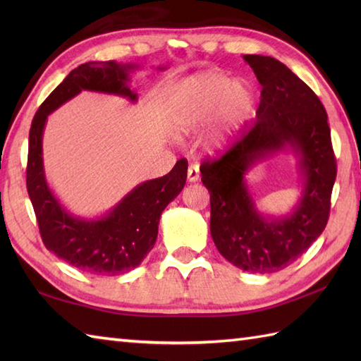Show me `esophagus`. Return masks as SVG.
Segmentation results:
<instances>
[{
  "label": "esophagus",
  "instance_id": "1",
  "mask_svg": "<svg viewBox=\"0 0 361 361\" xmlns=\"http://www.w3.org/2000/svg\"><path fill=\"white\" fill-rule=\"evenodd\" d=\"M200 178V171H198V166L197 164H190L188 169V180L190 183H195Z\"/></svg>",
  "mask_w": 361,
  "mask_h": 361
}]
</instances>
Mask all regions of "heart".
<instances>
[{"label":"heart","instance_id":"obj_1","mask_svg":"<svg viewBox=\"0 0 361 361\" xmlns=\"http://www.w3.org/2000/svg\"><path fill=\"white\" fill-rule=\"evenodd\" d=\"M256 104V93L247 80H235L221 71H204L190 75L169 104L172 124L181 132H190L214 116L206 147L217 150L247 124Z\"/></svg>","mask_w":361,"mask_h":361}]
</instances>
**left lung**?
<instances>
[{"mask_svg": "<svg viewBox=\"0 0 361 361\" xmlns=\"http://www.w3.org/2000/svg\"><path fill=\"white\" fill-rule=\"evenodd\" d=\"M262 91L256 121L224 157L204 161L211 195V235L220 255L243 271L268 274L293 264L324 231L336 178L327 113L318 96L279 60L243 56ZM291 149L302 175V197L286 216L255 208L244 175L276 151Z\"/></svg>", "mask_w": 361, "mask_h": 361, "instance_id": "1", "label": "left lung"}]
</instances>
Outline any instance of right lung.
Masks as SVG:
<instances>
[{
  "label": "right lung",
  "instance_id": "obj_1",
  "mask_svg": "<svg viewBox=\"0 0 361 361\" xmlns=\"http://www.w3.org/2000/svg\"><path fill=\"white\" fill-rule=\"evenodd\" d=\"M135 68L114 60L78 66L46 97L29 132L26 186L42 240L57 257L90 274L116 276L142 262L157 242L161 212L186 185L188 161L178 159L167 175L137 185L104 216L83 219L68 212L46 181L43 130L49 114L82 91L136 102L137 94L128 88V74Z\"/></svg>",
  "mask_w": 361,
  "mask_h": 361
}]
</instances>
